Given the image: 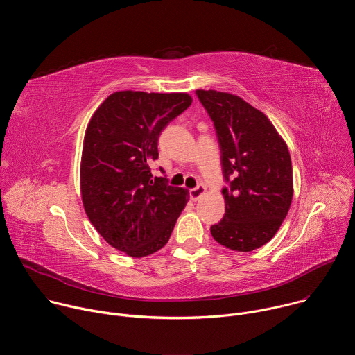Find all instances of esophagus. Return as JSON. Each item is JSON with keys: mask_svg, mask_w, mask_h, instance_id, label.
I'll list each match as a JSON object with an SVG mask.
<instances>
[{"mask_svg": "<svg viewBox=\"0 0 355 355\" xmlns=\"http://www.w3.org/2000/svg\"><path fill=\"white\" fill-rule=\"evenodd\" d=\"M205 192H207V188L204 185H198V187L189 189V196L192 200H198L205 195Z\"/></svg>", "mask_w": 355, "mask_h": 355, "instance_id": "34e87169", "label": "esophagus"}]
</instances>
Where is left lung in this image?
<instances>
[{
	"mask_svg": "<svg viewBox=\"0 0 355 355\" xmlns=\"http://www.w3.org/2000/svg\"><path fill=\"white\" fill-rule=\"evenodd\" d=\"M214 121L225 181V216L211 227L214 239L248 252L268 243L282 225L293 195L292 163L271 121L237 95L196 89Z\"/></svg>",
	"mask_w": 355,
	"mask_h": 355,
	"instance_id": "obj_1",
	"label": "left lung"
}]
</instances>
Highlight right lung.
Listing matches in <instances>:
<instances>
[{"label":"right lung","instance_id":"right-lung-1","mask_svg":"<svg viewBox=\"0 0 355 355\" xmlns=\"http://www.w3.org/2000/svg\"><path fill=\"white\" fill-rule=\"evenodd\" d=\"M192 103L187 92L118 91L91 116L80 167L85 214L114 248L141 259L163 248L188 189L153 180L162 130Z\"/></svg>","mask_w":355,"mask_h":355}]
</instances>
